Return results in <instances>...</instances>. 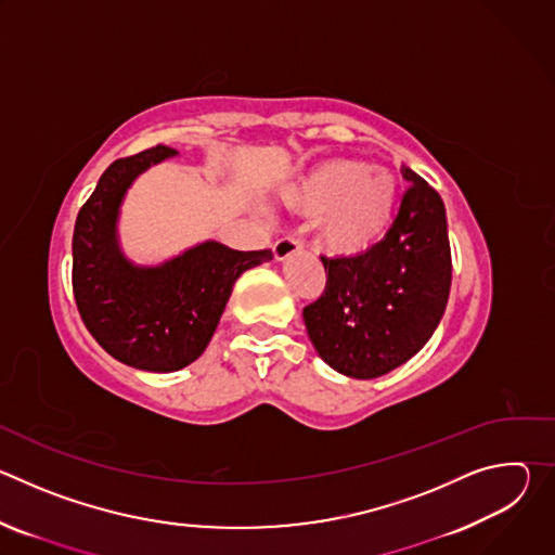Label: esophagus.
<instances>
[{
    "mask_svg": "<svg viewBox=\"0 0 555 555\" xmlns=\"http://www.w3.org/2000/svg\"><path fill=\"white\" fill-rule=\"evenodd\" d=\"M298 242L294 240V236H281V240L274 244V259L276 261H283L287 259L289 255H294L298 250Z\"/></svg>",
    "mask_w": 555,
    "mask_h": 555,
    "instance_id": "34e87169",
    "label": "esophagus"
}]
</instances>
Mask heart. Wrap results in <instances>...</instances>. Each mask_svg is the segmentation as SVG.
I'll list each match as a JSON object with an SVG mask.
<instances>
[{
  "label": "heart",
  "instance_id": "b5f03b06",
  "mask_svg": "<svg viewBox=\"0 0 555 555\" xmlns=\"http://www.w3.org/2000/svg\"><path fill=\"white\" fill-rule=\"evenodd\" d=\"M285 202L319 219L321 244L334 255H356L373 246L392 221L398 184L384 169L356 160L315 167L287 193Z\"/></svg>",
  "mask_w": 555,
  "mask_h": 555
}]
</instances>
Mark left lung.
I'll return each instance as SVG.
<instances>
[{"mask_svg":"<svg viewBox=\"0 0 555 555\" xmlns=\"http://www.w3.org/2000/svg\"><path fill=\"white\" fill-rule=\"evenodd\" d=\"M411 184L377 244L351 257H321L327 283L302 309L311 345L338 373L371 379L411 360L448 305L452 257L439 193L402 167Z\"/></svg>","mask_w":555,"mask_h":555,"instance_id":"8db88e82","label":"left lung"}]
</instances>
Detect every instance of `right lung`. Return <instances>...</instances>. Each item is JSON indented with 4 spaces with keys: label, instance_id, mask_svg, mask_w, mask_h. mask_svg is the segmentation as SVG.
<instances>
[{
    "label": "right lung",
    "instance_id": "add662e5",
    "mask_svg": "<svg viewBox=\"0 0 555 555\" xmlns=\"http://www.w3.org/2000/svg\"><path fill=\"white\" fill-rule=\"evenodd\" d=\"M178 151L165 144L112 163L81 206L72 236V289L94 340L118 362L169 373L208 347L234 281L272 250H232L204 242L153 268L133 266L118 246V212L131 182Z\"/></svg>",
    "mask_w": 555,
    "mask_h": 555
}]
</instances>
